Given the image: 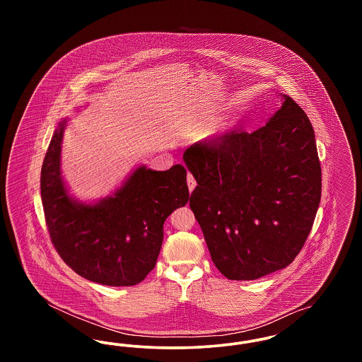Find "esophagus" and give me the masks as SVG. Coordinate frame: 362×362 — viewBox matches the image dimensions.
Returning <instances> with one entry per match:
<instances>
[{
    "instance_id": "1",
    "label": "esophagus",
    "mask_w": 362,
    "mask_h": 362,
    "mask_svg": "<svg viewBox=\"0 0 362 362\" xmlns=\"http://www.w3.org/2000/svg\"><path fill=\"white\" fill-rule=\"evenodd\" d=\"M187 186H189V191H192L197 186V182L191 173H187Z\"/></svg>"
}]
</instances>
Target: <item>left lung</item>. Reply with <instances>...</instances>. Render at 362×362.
Wrapping results in <instances>:
<instances>
[{"label":"left lung","instance_id":"1","mask_svg":"<svg viewBox=\"0 0 362 362\" xmlns=\"http://www.w3.org/2000/svg\"><path fill=\"white\" fill-rule=\"evenodd\" d=\"M281 96L282 105L258 130H233L183 155L198 183L189 207L228 279H258L289 266L320 204L313 127L292 98Z\"/></svg>","mask_w":362,"mask_h":362}]
</instances>
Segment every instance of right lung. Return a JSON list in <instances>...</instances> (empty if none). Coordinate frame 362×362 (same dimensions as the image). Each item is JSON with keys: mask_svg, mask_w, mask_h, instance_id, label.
Here are the masks:
<instances>
[{"mask_svg": "<svg viewBox=\"0 0 362 362\" xmlns=\"http://www.w3.org/2000/svg\"><path fill=\"white\" fill-rule=\"evenodd\" d=\"M68 119L52 134L40 173V192L52 244L73 272L107 286H133L148 276L160 254L163 225L189 202L187 171L139 165L111 195L92 204L71 197L61 171Z\"/></svg>", "mask_w": 362, "mask_h": 362, "instance_id": "add662e5", "label": "right lung"}]
</instances>
